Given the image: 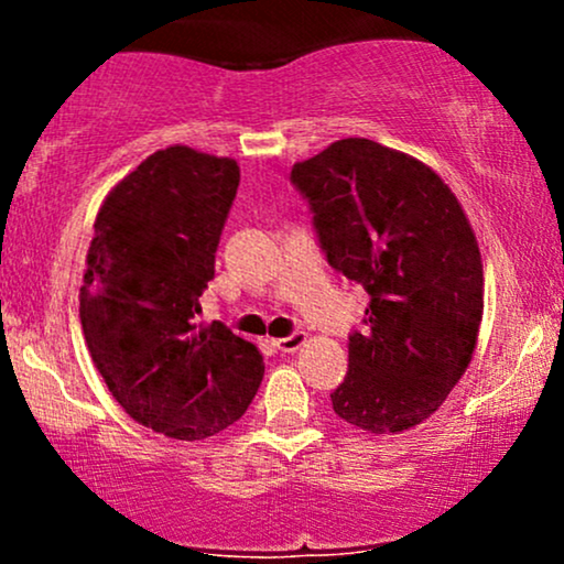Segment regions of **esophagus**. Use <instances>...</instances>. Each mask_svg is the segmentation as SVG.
<instances>
[{
  "label": "esophagus",
  "mask_w": 564,
  "mask_h": 564,
  "mask_svg": "<svg viewBox=\"0 0 564 564\" xmlns=\"http://www.w3.org/2000/svg\"><path fill=\"white\" fill-rule=\"evenodd\" d=\"M273 345H275L278 352H294V349H300L304 345V334L294 332V334L283 336V339H275Z\"/></svg>",
  "instance_id": "1"
}]
</instances>
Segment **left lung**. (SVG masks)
<instances>
[{"mask_svg": "<svg viewBox=\"0 0 564 564\" xmlns=\"http://www.w3.org/2000/svg\"><path fill=\"white\" fill-rule=\"evenodd\" d=\"M318 246L371 296L349 334L336 416L403 432L443 405L467 371L482 321V262L462 204L422 161L347 138L294 164Z\"/></svg>", "mask_w": 564, "mask_h": 564, "instance_id": "obj_1", "label": "left lung"}]
</instances>
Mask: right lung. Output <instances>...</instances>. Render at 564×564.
<instances>
[{
	"label": "right lung",
	"instance_id": "1",
	"mask_svg": "<svg viewBox=\"0 0 564 564\" xmlns=\"http://www.w3.org/2000/svg\"><path fill=\"white\" fill-rule=\"evenodd\" d=\"M238 183L232 159L174 145L127 174L95 219L79 296L89 355L129 416L174 440L236 424L264 373L254 345L196 323Z\"/></svg>",
	"mask_w": 564,
	"mask_h": 564
}]
</instances>
